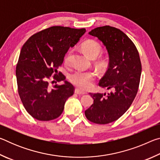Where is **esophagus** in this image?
I'll return each instance as SVG.
<instances>
[{"instance_id":"1","label":"esophagus","mask_w":160,"mask_h":160,"mask_svg":"<svg viewBox=\"0 0 160 160\" xmlns=\"http://www.w3.org/2000/svg\"><path fill=\"white\" fill-rule=\"evenodd\" d=\"M75 93L77 94H79V95H82V94H85V92H83L80 91L79 89H75Z\"/></svg>"}]
</instances>
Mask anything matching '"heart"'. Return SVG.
<instances>
[{
    "instance_id": "obj_1",
    "label": "heart",
    "mask_w": 160,
    "mask_h": 160,
    "mask_svg": "<svg viewBox=\"0 0 160 160\" xmlns=\"http://www.w3.org/2000/svg\"><path fill=\"white\" fill-rule=\"evenodd\" d=\"M82 51L88 57L95 58L101 51V46L98 42L92 39H88L81 45ZM72 51H68L64 57V62L68 63L70 61ZM100 63H104V61H100ZM96 75L93 72L75 71L69 75V80L74 85L82 90H88L92 88L93 82Z\"/></svg>"
}]
</instances>
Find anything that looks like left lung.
<instances>
[{"instance_id":"left-lung-1","label":"left lung","mask_w":160,"mask_h":160,"mask_svg":"<svg viewBox=\"0 0 160 160\" xmlns=\"http://www.w3.org/2000/svg\"><path fill=\"white\" fill-rule=\"evenodd\" d=\"M89 34L98 38L109 54L108 70L99 85L113 91L107 94L90 93L94 103L85 114L91 122L107 124L120 118L133 102L138 90L141 62L133 42L120 29L107 25L92 29Z\"/></svg>"}]
</instances>
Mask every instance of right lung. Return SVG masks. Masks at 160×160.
I'll return each mask as SVG.
<instances>
[{
	"label": "right lung",
	"mask_w": 160,
	"mask_h": 160,
	"mask_svg": "<svg viewBox=\"0 0 160 160\" xmlns=\"http://www.w3.org/2000/svg\"><path fill=\"white\" fill-rule=\"evenodd\" d=\"M85 29L53 26L29 38L20 51L16 66L18 93L27 112L39 121H51L63 112L65 102L74 93V87L57 68L70 47H73ZM64 81L51 88L48 80Z\"/></svg>",
	"instance_id": "obj_1"
}]
</instances>
